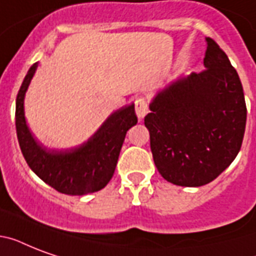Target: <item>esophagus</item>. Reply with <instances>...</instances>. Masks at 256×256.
I'll return each mask as SVG.
<instances>
[{
    "label": "esophagus",
    "instance_id": "esophagus-1",
    "mask_svg": "<svg viewBox=\"0 0 256 256\" xmlns=\"http://www.w3.org/2000/svg\"><path fill=\"white\" fill-rule=\"evenodd\" d=\"M134 104H136V116H138L140 120L144 118V116L148 112V102H146V100H144V98H136Z\"/></svg>",
    "mask_w": 256,
    "mask_h": 256
}]
</instances>
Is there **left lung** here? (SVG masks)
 <instances>
[{
    "label": "left lung",
    "mask_w": 256,
    "mask_h": 256,
    "mask_svg": "<svg viewBox=\"0 0 256 256\" xmlns=\"http://www.w3.org/2000/svg\"><path fill=\"white\" fill-rule=\"evenodd\" d=\"M206 42V70L164 86L144 116L154 164L176 186H203L222 174L238 156L246 128L238 73L214 40Z\"/></svg>",
    "instance_id": "8db88e82"
}]
</instances>
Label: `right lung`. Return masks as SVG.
I'll list each match as a JSON object with an SVG mask.
<instances>
[{
  "label": "right lung",
  "instance_id": "1",
  "mask_svg": "<svg viewBox=\"0 0 256 256\" xmlns=\"http://www.w3.org/2000/svg\"><path fill=\"white\" fill-rule=\"evenodd\" d=\"M38 68L26 74L16 100V128L29 168L62 194L85 195L102 190L112 178L126 132L136 124L134 104L118 108L84 144L70 148H48L30 132L25 118V94Z\"/></svg>",
  "mask_w": 256,
  "mask_h": 256
}]
</instances>
